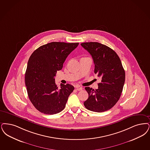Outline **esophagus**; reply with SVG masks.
I'll return each instance as SVG.
<instances>
[{
    "mask_svg": "<svg viewBox=\"0 0 150 150\" xmlns=\"http://www.w3.org/2000/svg\"><path fill=\"white\" fill-rule=\"evenodd\" d=\"M76 89L78 91H80V90L83 89V88L82 87H79V86H76Z\"/></svg>",
    "mask_w": 150,
    "mask_h": 150,
    "instance_id": "1",
    "label": "esophagus"
}]
</instances>
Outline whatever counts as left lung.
I'll use <instances>...</instances> for the list:
<instances>
[{
    "mask_svg": "<svg viewBox=\"0 0 150 150\" xmlns=\"http://www.w3.org/2000/svg\"><path fill=\"white\" fill-rule=\"evenodd\" d=\"M92 56L94 73L102 78L98 89L85 87L89 94L84 103L88 110L103 112L112 108L120 99L125 81V71L119 56L112 48L98 42L81 43Z\"/></svg>",
    "mask_w": 150,
    "mask_h": 150,
    "instance_id": "obj_1",
    "label": "left lung"
}]
</instances>
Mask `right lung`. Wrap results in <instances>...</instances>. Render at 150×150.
<instances>
[{
	"label": "right lung",
	"mask_w": 150,
	"mask_h": 150,
	"mask_svg": "<svg viewBox=\"0 0 150 150\" xmlns=\"http://www.w3.org/2000/svg\"><path fill=\"white\" fill-rule=\"evenodd\" d=\"M79 43L52 42L40 46L30 55L25 74L28 96L40 112L54 114L61 112L74 90L70 85H61L58 89L54 76L62 69L68 55Z\"/></svg>",
	"instance_id": "obj_1"
}]
</instances>
